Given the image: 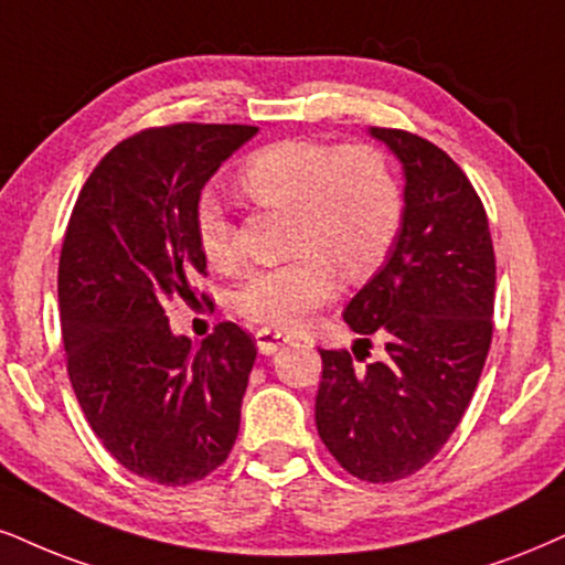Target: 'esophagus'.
<instances>
[{"label":"esophagus","mask_w":565,"mask_h":565,"mask_svg":"<svg viewBox=\"0 0 565 565\" xmlns=\"http://www.w3.org/2000/svg\"><path fill=\"white\" fill-rule=\"evenodd\" d=\"M285 343H290V335H285L280 330H271V327H262V330H256V348H259V353H264V356L280 351Z\"/></svg>","instance_id":"obj_1"}]
</instances>
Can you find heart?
Listing matches in <instances>:
<instances>
[{"label": "heart", "mask_w": 565, "mask_h": 565, "mask_svg": "<svg viewBox=\"0 0 565 565\" xmlns=\"http://www.w3.org/2000/svg\"><path fill=\"white\" fill-rule=\"evenodd\" d=\"M238 185L256 206L294 214V259L250 271L233 298L243 319L275 330L301 327L330 301L338 288L335 269L348 280L366 277L385 259L403 225L398 178L387 157L369 143L282 138L241 164ZM193 230L209 267H241L235 222L217 199L199 201Z\"/></svg>", "instance_id": "heart-1"}]
</instances>
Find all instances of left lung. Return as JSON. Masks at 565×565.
I'll return each mask as SVG.
<instances>
[{"mask_svg": "<svg viewBox=\"0 0 565 565\" xmlns=\"http://www.w3.org/2000/svg\"><path fill=\"white\" fill-rule=\"evenodd\" d=\"M403 162L406 209L385 267L345 306L361 340L324 351L315 419L348 475L398 482L427 466L463 419L484 369L495 309V250L482 199L427 138L372 128ZM369 334L386 340L371 355Z\"/></svg>", "mask_w": 565, "mask_h": 565, "instance_id": "1", "label": "left lung"}]
</instances>
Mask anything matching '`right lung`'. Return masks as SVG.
I'll list each match as a JSON object with an SVG mask.
<instances>
[{"label":"right lung","mask_w":565,"mask_h":565,"mask_svg":"<svg viewBox=\"0 0 565 565\" xmlns=\"http://www.w3.org/2000/svg\"><path fill=\"white\" fill-rule=\"evenodd\" d=\"M256 130L175 122L125 138L83 183L62 241L75 398L125 469L167 487L212 475L238 437L254 338L220 322L193 348L170 332L164 303L193 296L191 280L206 275L193 230L201 188Z\"/></svg>","instance_id":"add662e5"}]
</instances>
